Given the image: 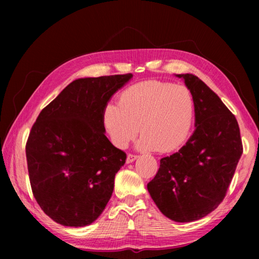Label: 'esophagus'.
<instances>
[{"label": "esophagus", "mask_w": 259, "mask_h": 259, "mask_svg": "<svg viewBox=\"0 0 259 259\" xmlns=\"http://www.w3.org/2000/svg\"><path fill=\"white\" fill-rule=\"evenodd\" d=\"M137 158H138V156L137 155H134V153H129V155L126 156V163L134 162Z\"/></svg>", "instance_id": "obj_1"}]
</instances>
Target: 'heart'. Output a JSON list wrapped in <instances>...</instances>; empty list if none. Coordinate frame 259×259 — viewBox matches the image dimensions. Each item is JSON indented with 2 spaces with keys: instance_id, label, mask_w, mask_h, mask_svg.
I'll use <instances>...</instances> for the list:
<instances>
[{
  "instance_id": "heart-1",
  "label": "heart",
  "mask_w": 259,
  "mask_h": 259,
  "mask_svg": "<svg viewBox=\"0 0 259 259\" xmlns=\"http://www.w3.org/2000/svg\"><path fill=\"white\" fill-rule=\"evenodd\" d=\"M196 115L189 88L149 80L130 85L121 93L118 106L109 104L103 121L113 144L123 148L138 134L141 150L170 152L185 144Z\"/></svg>"
}]
</instances>
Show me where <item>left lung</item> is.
Returning <instances> with one entry per match:
<instances>
[{
	"label": "left lung",
	"mask_w": 259,
	"mask_h": 259,
	"mask_svg": "<svg viewBox=\"0 0 259 259\" xmlns=\"http://www.w3.org/2000/svg\"><path fill=\"white\" fill-rule=\"evenodd\" d=\"M195 98L196 130L178 152L160 160L148 191L164 216L178 223L198 221L224 200L243 153L235 115L194 74H177Z\"/></svg>",
	"instance_id": "left-lung-1"
}]
</instances>
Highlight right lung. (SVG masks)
<instances>
[{
	"label": "right lung",
	"mask_w": 259,
	"mask_h": 259,
	"mask_svg": "<svg viewBox=\"0 0 259 259\" xmlns=\"http://www.w3.org/2000/svg\"><path fill=\"white\" fill-rule=\"evenodd\" d=\"M133 74L78 79L42 110L26 141L33 196L54 222L83 227L111 198L125 152L104 135L108 101Z\"/></svg>",
	"instance_id": "1"
}]
</instances>
